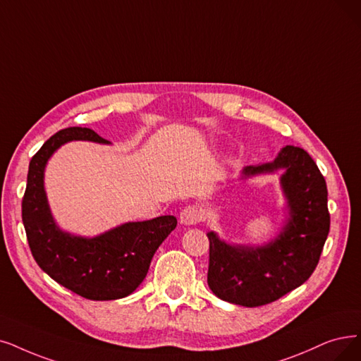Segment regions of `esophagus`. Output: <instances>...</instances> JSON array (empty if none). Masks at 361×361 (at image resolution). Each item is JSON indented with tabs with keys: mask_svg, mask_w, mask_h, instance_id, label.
Returning <instances> with one entry per match:
<instances>
[{
	"mask_svg": "<svg viewBox=\"0 0 361 361\" xmlns=\"http://www.w3.org/2000/svg\"><path fill=\"white\" fill-rule=\"evenodd\" d=\"M203 218V213L197 207V206H186L180 214H179V221L183 225H195Z\"/></svg>",
	"mask_w": 361,
	"mask_h": 361,
	"instance_id": "obj_1",
	"label": "esophagus"
}]
</instances>
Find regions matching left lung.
I'll list each match as a JSON object with an SVG mask.
<instances>
[{
  "mask_svg": "<svg viewBox=\"0 0 361 361\" xmlns=\"http://www.w3.org/2000/svg\"><path fill=\"white\" fill-rule=\"evenodd\" d=\"M284 170L280 186L287 218L280 233L262 246L229 244L210 231L207 283L222 300L261 307L304 284L314 272L326 243L330 214L327 186L307 151L284 147L274 161L246 166L240 179Z\"/></svg>",
  "mask_w": 361,
  "mask_h": 361,
  "instance_id": "obj_1",
  "label": "left lung"
}]
</instances>
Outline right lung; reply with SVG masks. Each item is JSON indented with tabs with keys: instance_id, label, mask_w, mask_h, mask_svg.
Wrapping results in <instances>:
<instances>
[{
	"instance_id": "add662e5",
	"label": "right lung",
	"mask_w": 361,
	"mask_h": 361,
	"mask_svg": "<svg viewBox=\"0 0 361 361\" xmlns=\"http://www.w3.org/2000/svg\"><path fill=\"white\" fill-rule=\"evenodd\" d=\"M71 140L109 143L92 128L68 127L53 135L32 157L22 200L27 243L39 268L71 292L92 300L126 298L147 277L154 253L178 221L166 214L126 222L96 237L63 231L49 206L44 171L50 157Z\"/></svg>"
}]
</instances>
